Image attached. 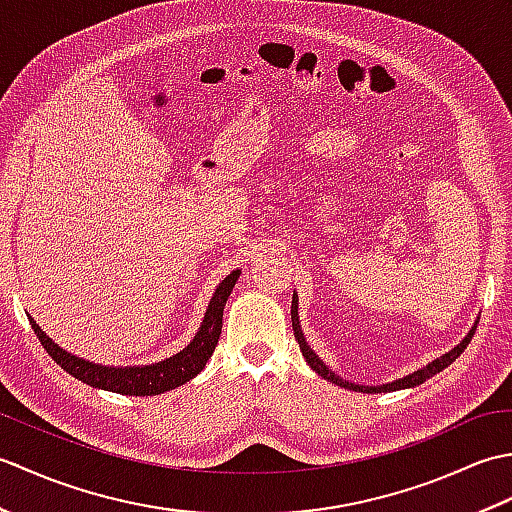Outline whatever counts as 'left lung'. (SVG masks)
Returning <instances> with one entry per match:
<instances>
[{"label": "left lung", "mask_w": 512, "mask_h": 512, "mask_svg": "<svg viewBox=\"0 0 512 512\" xmlns=\"http://www.w3.org/2000/svg\"><path fill=\"white\" fill-rule=\"evenodd\" d=\"M297 295H292V310H290V317H292V330H295V339H297V343H299V350H301V354L306 356V363L314 369V372H317L319 376H323V378H328L330 383H334V385H339V387H345V389H352V391H363V394H380V391H396V389H407V387H416V385H422L424 380H429L431 376H436L438 372H442L444 367H449L455 358H458L464 350H466V345L471 343V339H473V334H475V328L477 325H473V328L469 330V334L464 336V339L453 347L451 352H447V354H442L440 358H436V361H431L429 365H424V367H420V369H416V372L413 374H409V376H405V378H398V380H394V383H385V385H356V383H350V380H343L341 376H336L332 369L325 365L321 358L314 354V350L312 347L306 343V336H303V332H301V325H299V314H297Z\"/></svg>", "instance_id": "left-lung-1"}]
</instances>
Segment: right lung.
Here are the masks:
<instances>
[{
    "mask_svg": "<svg viewBox=\"0 0 512 512\" xmlns=\"http://www.w3.org/2000/svg\"><path fill=\"white\" fill-rule=\"evenodd\" d=\"M237 277H239V270H233V273L224 277L222 284L215 288V295L209 303V308L204 312L202 325L198 334L193 336V341L176 356H169L165 361L154 363V365L110 367V365L90 363L85 361V358L65 352L63 347H59L50 339V336H46V332L39 328L35 319L32 317L28 319H30L32 330L37 334V339L43 345V350L52 356V361L61 365V369H65L70 376L79 378L81 383L96 389L114 391V394H125V396H156L184 385L187 380L195 378L202 372L206 361H209L211 354L215 352L217 339H220L222 334L224 306H226L228 295H231Z\"/></svg>",
    "mask_w": 512,
    "mask_h": 512,
    "instance_id": "obj_1",
    "label": "right lung"
}]
</instances>
